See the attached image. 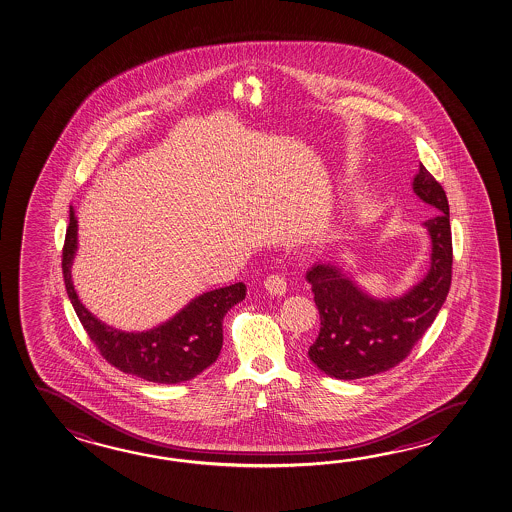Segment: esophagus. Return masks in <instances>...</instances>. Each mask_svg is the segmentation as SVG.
Returning <instances> with one entry per match:
<instances>
[{
    "label": "esophagus",
    "mask_w": 512,
    "mask_h": 512,
    "mask_svg": "<svg viewBox=\"0 0 512 512\" xmlns=\"http://www.w3.org/2000/svg\"><path fill=\"white\" fill-rule=\"evenodd\" d=\"M264 287H266V291L271 293V295L282 296L286 293L287 289L286 278L282 277V275H278V273L268 275L266 280H264Z\"/></svg>",
    "instance_id": "obj_1"
}]
</instances>
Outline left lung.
Segmentation results:
<instances>
[{
    "mask_svg": "<svg viewBox=\"0 0 512 512\" xmlns=\"http://www.w3.org/2000/svg\"><path fill=\"white\" fill-rule=\"evenodd\" d=\"M413 192L437 214L424 221L431 237L430 271L406 295L370 298L332 264H316L307 271L322 325L309 358L327 376L359 379L399 365L446 302L453 266L448 198L422 163Z\"/></svg>",
    "mask_w": 512,
    "mask_h": 512,
    "instance_id": "obj_1",
    "label": "left lung"
}]
</instances>
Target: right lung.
<instances>
[{"mask_svg":"<svg viewBox=\"0 0 512 512\" xmlns=\"http://www.w3.org/2000/svg\"><path fill=\"white\" fill-rule=\"evenodd\" d=\"M75 250L77 219L70 208L63 246L64 286L82 327L109 365L145 381L174 385L194 379L216 361L223 347V318L246 296L243 282L203 293L153 331L122 332L100 322L81 304L70 273Z\"/></svg>","mask_w":512,"mask_h":512,"instance_id":"obj_1","label":"right lung"}]
</instances>
